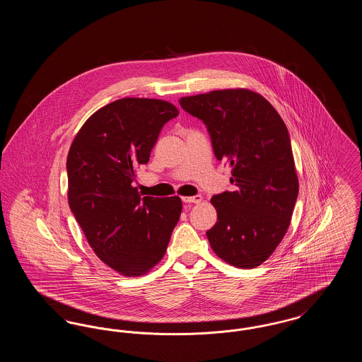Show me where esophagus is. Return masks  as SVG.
Instances as JSON below:
<instances>
[{"label": "esophagus", "instance_id": "esophagus-1", "mask_svg": "<svg viewBox=\"0 0 362 362\" xmlns=\"http://www.w3.org/2000/svg\"><path fill=\"white\" fill-rule=\"evenodd\" d=\"M202 201L201 195H195V197H185L183 202L185 204H199Z\"/></svg>", "mask_w": 362, "mask_h": 362}]
</instances>
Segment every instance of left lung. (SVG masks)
<instances>
[{
    "label": "left lung",
    "mask_w": 362,
    "mask_h": 362,
    "mask_svg": "<svg viewBox=\"0 0 362 362\" xmlns=\"http://www.w3.org/2000/svg\"><path fill=\"white\" fill-rule=\"evenodd\" d=\"M206 124L214 155L228 161L233 191L214 195L217 223L207 239L226 263L254 269L284 239L298 195L288 129L276 108L250 89H221L179 100Z\"/></svg>",
    "instance_id": "1"
}]
</instances>
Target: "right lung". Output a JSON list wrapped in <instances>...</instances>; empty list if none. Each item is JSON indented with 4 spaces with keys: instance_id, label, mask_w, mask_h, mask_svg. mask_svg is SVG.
I'll list each match as a JSON object with an SVG mask.
<instances>
[{
    "instance_id": "add662e5",
    "label": "right lung",
    "mask_w": 362,
    "mask_h": 362,
    "mask_svg": "<svg viewBox=\"0 0 362 362\" xmlns=\"http://www.w3.org/2000/svg\"><path fill=\"white\" fill-rule=\"evenodd\" d=\"M177 115L168 102L124 98L90 115L71 142L70 210L98 258L122 276L153 269L179 221V197L142 198L133 187L163 126Z\"/></svg>"
}]
</instances>
